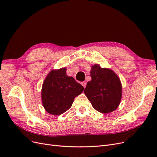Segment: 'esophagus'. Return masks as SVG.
Wrapping results in <instances>:
<instances>
[{"label": "esophagus", "instance_id": "34e87169", "mask_svg": "<svg viewBox=\"0 0 157 157\" xmlns=\"http://www.w3.org/2000/svg\"><path fill=\"white\" fill-rule=\"evenodd\" d=\"M81 84L83 86L84 88H86V81H83L81 82Z\"/></svg>", "mask_w": 157, "mask_h": 157}]
</instances>
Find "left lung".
I'll return each instance as SVG.
<instances>
[{
    "instance_id": "1",
    "label": "left lung",
    "mask_w": 157,
    "mask_h": 157,
    "mask_svg": "<svg viewBox=\"0 0 157 157\" xmlns=\"http://www.w3.org/2000/svg\"><path fill=\"white\" fill-rule=\"evenodd\" d=\"M90 76L92 80L88 82L84 92L92 107L104 114L116 110L122 94V84L117 75L110 69L95 64L92 66Z\"/></svg>"
}]
</instances>
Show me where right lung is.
Listing matches in <instances>:
<instances>
[{
    "label": "right lung",
    "instance_id": "add662e5",
    "mask_svg": "<svg viewBox=\"0 0 157 157\" xmlns=\"http://www.w3.org/2000/svg\"><path fill=\"white\" fill-rule=\"evenodd\" d=\"M65 67L52 69L42 84L41 98L46 112L59 115L72 106L75 98L81 94L84 87L66 74Z\"/></svg>",
    "mask_w": 157,
    "mask_h": 157
}]
</instances>
